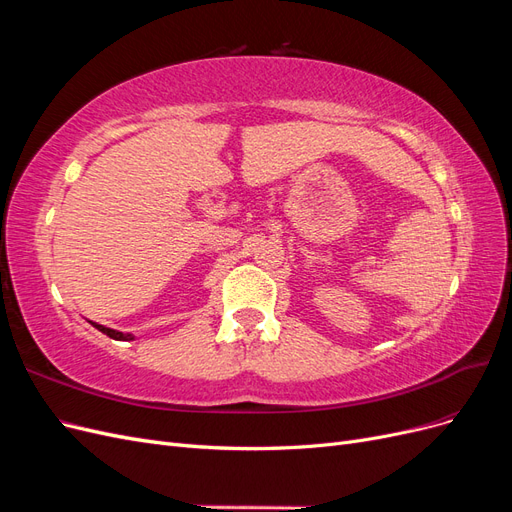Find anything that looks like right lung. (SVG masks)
<instances>
[{"label":"right lung","mask_w":512,"mask_h":512,"mask_svg":"<svg viewBox=\"0 0 512 512\" xmlns=\"http://www.w3.org/2000/svg\"><path fill=\"white\" fill-rule=\"evenodd\" d=\"M91 327H96L98 331H102L104 335H108L111 339H117V342H130V339H134V335H130V333H121V331H115V329H108V327H104V324H98V322H91Z\"/></svg>","instance_id":"right-lung-1"}]
</instances>
